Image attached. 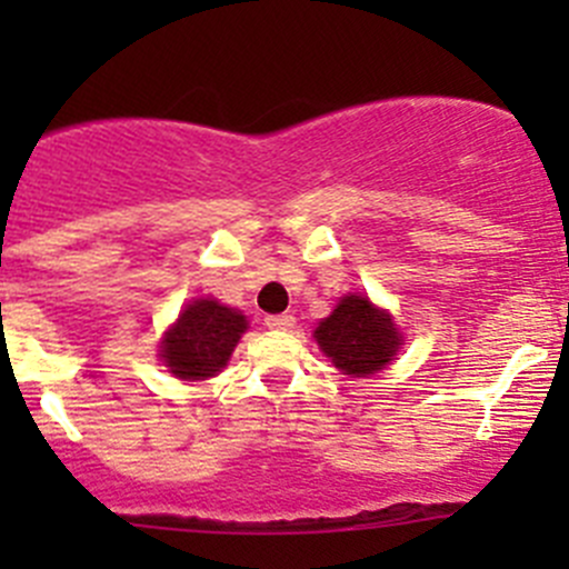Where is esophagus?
I'll use <instances>...</instances> for the list:
<instances>
[{
  "mask_svg": "<svg viewBox=\"0 0 569 569\" xmlns=\"http://www.w3.org/2000/svg\"><path fill=\"white\" fill-rule=\"evenodd\" d=\"M263 325H267L269 330H291V327H295V317H291V313H274V317L263 319Z\"/></svg>",
  "mask_w": 569,
  "mask_h": 569,
  "instance_id": "1",
  "label": "esophagus"
}]
</instances>
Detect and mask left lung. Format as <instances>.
<instances>
[{
  "mask_svg": "<svg viewBox=\"0 0 569 569\" xmlns=\"http://www.w3.org/2000/svg\"><path fill=\"white\" fill-rule=\"evenodd\" d=\"M313 336L338 369L358 377L375 375L388 366L401 343L391 317L358 295L343 297L336 311L319 321Z\"/></svg>",
  "mask_w": 569,
  "mask_h": 569,
  "instance_id": "1",
  "label": "left lung"
}]
</instances>
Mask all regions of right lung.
<instances>
[{
  "label": "right lung",
  "mask_w": 569,
  "mask_h": 569,
  "mask_svg": "<svg viewBox=\"0 0 569 569\" xmlns=\"http://www.w3.org/2000/svg\"><path fill=\"white\" fill-rule=\"evenodd\" d=\"M248 330V319L217 300H194L162 341V360L181 380L214 377Z\"/></svg>",
  "instance_id": "1"
}]
</instances>
